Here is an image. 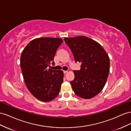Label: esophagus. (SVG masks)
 <instances>
[{
  "mask_svg": "<svg viewBox=\"0 0 131 131\" xmlns=\"http://www.w3.org/2000/svg\"><path fill=\"white\" fill-rule=\"evenodd\" d=\"M68 72V71H63V73H64L65 74V73H66Z\"/></svg>",
  "mask_w": 131,
  "mask_h": 131,
  "instance_id": "esophagus-1",
  "label": "esophagus"
}]
</instances>
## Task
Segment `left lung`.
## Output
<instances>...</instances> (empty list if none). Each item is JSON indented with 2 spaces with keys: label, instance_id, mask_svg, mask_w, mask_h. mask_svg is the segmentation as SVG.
Wrapping results in <instances>:
<instances>
[{
  "label": "left lung",
  "instance_id": "8db88e82",
  "mask_svg": "<svg viewBox=\"0 0 131 131\" xmlns=\"http://www.w3.org/2000/svg\"><path fill=\"white\" fill-rule=\"evenodd\" d=\"M80 70H74L70 82L75 94L81 98L91 99L102 91L110 70V59L105 50L95 40L83 36L65 38Z\"/></svg>",
  "mask_w": 131,
  "mask_h": 131
}]
</instances>
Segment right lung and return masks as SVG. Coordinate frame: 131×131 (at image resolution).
Here are the masks:
<instances>
[{"mask_svg": "<svg viewBox=\"0 0 131 131\" xmlns=\"http://www.w3.org/2000/svg\"><path fill=\"white\" fill-rule=\"evenodd\" d=\"M61 38H43L31 40L25 47L20 58V66L25 83L36 98L48 102L57 98L63 82L62 70L48 69L52 63Z\"/></svg>", "mask_w": 131, "mask_h": 131, "instance_id": "right-lung-1", "label": "right lung"}]
</instances>
